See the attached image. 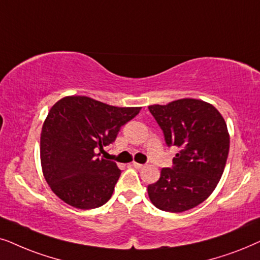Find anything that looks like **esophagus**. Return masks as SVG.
Listing matches in <instances>:
<instances>
[{
	"mask_svg": "<svg viewBox=\"0 0 260 260\" xmlns=\"http://www.w3.org/2000/svg\"><path fill=\"white\" fill-rule=\"evenodd\" d=\"M132 165H133L136 169H143V168H144V164H139V162H136V161H133Z\"/></svg>",
	"mask_w": 260,
	"mask_h": 260,
	"instance_id": "1",
	"label": "esophagus"
}]
</instances>
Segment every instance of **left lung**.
<instances>
[{
  "label": "left lung",
  "instance_id": "obj_1",
  "mask_svg": "<svg viewBox=\"0 0 260 260\" xmlns=\"http://www.w3.org/2000/svg\"><path fill=\"white\" fill-rule=\"evenodd\" d=\"M148 110L166 145L178 150L172 168H162L160 178L147 186L148 197L164 212H185L208 199L223 174L230 152L227 124L215 107L195 99Z\"/></svg>",
  "mask_w": 260,
  "mask_h": 260
}]
</instances>
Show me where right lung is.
<instances>
[{"mask_svg":"<svg viewBox=\"0 0 260 260\" xmlns=\"http://www.w3.org/2000/svg\"><path fill=\"white\" fill-rule=\"evenodd\" d=\"M140 107H114L86 96H68L50 109L40 137L44 177L55 195L79 209L101 207L113 195L121 170L102 159L120 128Z\"/></svg>","mask_w":260,"mask_h":260,"instance_id":"right-lung-1","label":"right lung"}]
</instances>
